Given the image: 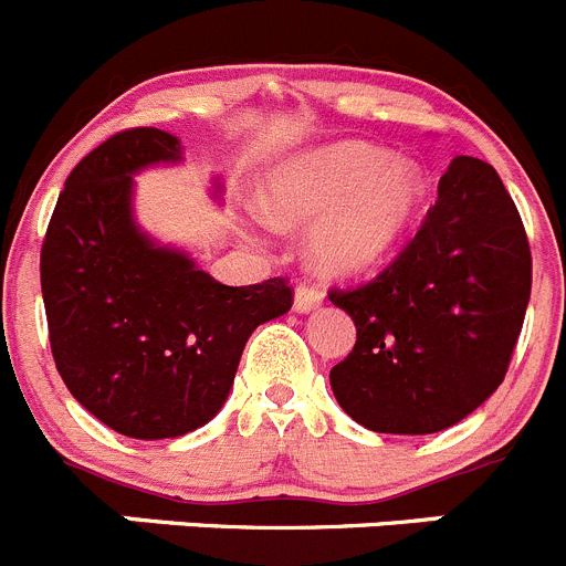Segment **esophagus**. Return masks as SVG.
Instances as JSON below:
<instances>
[{
  "label": "esophagus",
  "mask_w": 566,
  "mask_h": 566,
  "mask_svg": "<svg viewBox=\"0 0 566 566\" xmlns=\"http://www.w3.org/2000/svg\"><path fill=\"white\" fill-rule=\"evenodd\" d=\"M323 305V292L314 286H297L294 292V311L297 314H311V311H317Z\"/></svg>",
  "instance_id": "esophagus-1"
}]
</instances>
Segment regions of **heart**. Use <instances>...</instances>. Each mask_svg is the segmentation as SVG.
I'll return each mask as SVG.
<instances>
[{
    "label": "heart",
    "instance_id": "1",
    "mask_svg": "<svg viewBox=\"0 0 566 566\" xmlns=\"http://www.w3.org/2000/svg\"><path fill=\"white\" fill-rule=\"evenodd\" d=\"M427 201V174L387 148L342 139L283 159L266 176L261 227H311L319 274L356 277L396 252Z\"/></svg>",
    "mask_w": 566,
    "mask_h": 566
}]
</instances>
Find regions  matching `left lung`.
<instances>
[{"mask_svg":"<svg viewBox=\"0 0 566 566\" xmlns=\"http://www.w3.org/2000/svg\"><path fill=\"white\" fill-rule=\"evenodd\" d=\"M527 300L531 247L516 205L489 163L454 157L401 255L365 286L331 292L356 325L331 390L373 432H443L502 385Z\"/></svg>","mask_w":566,"mask_h":566,"instance_id":"obj_1","label":"left lung"}]
</instances>
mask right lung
<instances>
[{
	"label": "right lung",
	"mask_w": 566,
	"mask_h": 566,
	"mask_svg": "<svg viewBox=\"0 0 566 566\" xmlns=\"http://www.w3.org/2000/svg\"><path fill=\"white\" fill-rule=\"evenodd\" d=\"M163 128L114 134L64 181L41 247V294L66 390L114 432L181 438L212 421L258 325L292 308L286 280L224 286L134 216L139 176L181 165ZM224 185L212 179L221 201Z\"/></svg>",
	"instance_id": "right-lung-1"
}]
</instances>
